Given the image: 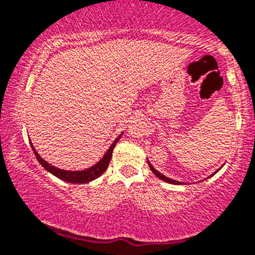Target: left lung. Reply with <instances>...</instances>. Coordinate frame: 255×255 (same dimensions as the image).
I'll return each instance as SVG.
<instances>
[{
	"instance_id": "8db88e82",
	"label": "left lung",
	"mask_w": 255,
	"mask_h": 255,
	"mask_svg": "<svg viewBox=\"0 0 255 255\" xmlns=\"http://www.w3.org/2000/svg\"><path fill=\"white\" fill-rule=\"evenodd\" d=\"M148 164H149V162H148ZM149 167H150L151 172H153L154 174H155V176H156V177H159V178H160V179H162V181H164V182L171 183V184H183V183H181V182H177V181H173V179H171V178H167V177H165V176H164V174H161V173H160V172H158V171H156V170H155V168H154V167H153V166H151L150 164H149ZM216 172H217V171H216ZM216 172H214V173H216ZM214 173H213V174H214Z\"/></svg>"
}]
</instances>
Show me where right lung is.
Masks as SVG:
<instances>
[{
	"label": "right lung",
	"mask_w": 255,
	"mask_h": 255,
	"mask_svg": "<svg viewBox=\"0 0 255 255\" xmlns=\"http://www.w3.org/2000/svg\"><path fill=\"white\" fill-rule=\"evenodd\" d=\"M120 137H122V135H120L118 138H117L116 141L112 143V145H111L110 149L107 150V153L105 154L104 158L100 160L96 165H94L93 167L88 168V170H84V171H65V170H60V168H58V167H54V166L48 164L45 160H43L41 156L38 155V153H37L32 144H31V147H32L33 151H35V155H36L37 160L39 161V164H41L43 167L45 168V170L49 171L50 173H53L54 176H56L58 178L62 179V181L68 182V183H78L79 184V183H88V182L93 181V179H96L97 177H100L102 173L105 172L106 168H107L108 165H110L111 159H112L113 149H114V147H116L117 142L119 141Z\"/></svg>",
	"instance_id": "1"
}]
</instances>
